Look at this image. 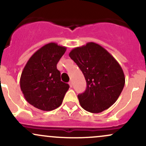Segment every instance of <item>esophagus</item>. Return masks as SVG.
<instances>
[{
	"mask_svg": "<svg viewBox=\"0 0 146 146\" xmlns=\"http://www.w3.org/2000/svg\"><path fill=\"white\" fill-rule=\"evenodd\" d=\"M68 84H69L70 87H72V86H73V82H72V81H70L69 82H68Z\"/></svg>",
	"mask_w": 146,
	"mask_h": 146,
	"instance_id": "obj_1",
	"label": "esophagus"
}]
</instances>
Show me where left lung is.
I'll list each match as a JSON object with an SVG mask.
<instances>
[{"mask_svg": "<svg viewBox=\"0 0 146 146\" xmlns=\"http://www.w3.org/2000/svg\"><path fill=\"white\" fill-rule=\"evenodd\" d=\"M68 55L86 81L85 92L78 95L81 106L92 113L110 108L125 84L124 73L118 62L104 48L91 42L74 48Z\"/></svg>", "mask_w": 146, "mask_h": 146, "instance_id": "left-lung-1", "label": "left lung"}]
</instances>
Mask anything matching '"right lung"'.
I'll list each match as a JSON object with an SVG mask.
<instances>
[{
  "mask_svg": "<svg viewBox=\"0 0 146 146\" xmlns=\"http://www.w3.org/2000/svg\"><path fill=\"white\" fill-rule=\"evenodd\" d=\"M66 46L50 42L42 46L29 58L22 72L21 89L25 100L38 109L51 111L62 104L69 88L61 81L57 64Z\"/></svg>",
  "mask_w": 146,
  "mask_h": 146,
  "instance_id": "right-lung-1",
  "label": "right lung"
}]
</instances>
